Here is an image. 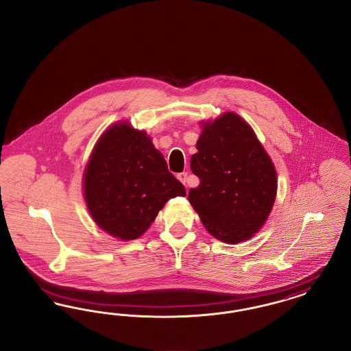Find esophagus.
I'll list each match as a JSON object with an SVG mask.
<instances>
[{"mask_svg": "<svg viewBox=\"0 0 351 351\" xmlns=\"http://www.w3.org/2000/svg\"><path fill=\"white\" fill-rule=\"evenodd\" d=\"M178 179L184 184V185H186V180H188V173L186 172H182V173H179L178 175Z\"/></svg>", "mask_w": 351, "mask_h": 351, "instance_id": "34e87169", "label": "esophagus"}]
</instances>
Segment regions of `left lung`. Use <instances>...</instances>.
<instances>
[{
  "mask_svg": "<svg viewBox=\"0 0 351 351\" xmlns=\"http://www.w3.org/2000/svg\"><path fill=\"white\" fill-rule=\"evenodd\" d=\"M191 158L200 179L188 200L205 229L225 243L250 239L263 223L276 197V171L250 125L228 112L202 123Z\"/></svg>",
  "mask_w": 351,
  "mask_h": 351,
  "instance_id": "left-lung-1",
  "label": "left lung"
}]
</instances>
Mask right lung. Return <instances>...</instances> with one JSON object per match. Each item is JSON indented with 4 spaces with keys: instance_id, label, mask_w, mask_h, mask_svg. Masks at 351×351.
Wrapping results in <instances>:
<instances>
[{
    "instance_id": "1",
    "label": "right lung",
    "mask_w": 351,
    "mask_h": 351,
    "mask_svg": "<svg viewBox=\"0 0 351 351\" xmlns=\"http://www.w3.org/2000/svg\"><path fill=\"white\" fill-rule=\"evenodd\" d=\"M176 196H185V188L146 132L118 122L101 135L84 172V197L102 230L136 239Z\"/></svg>"
}]
</instances>
